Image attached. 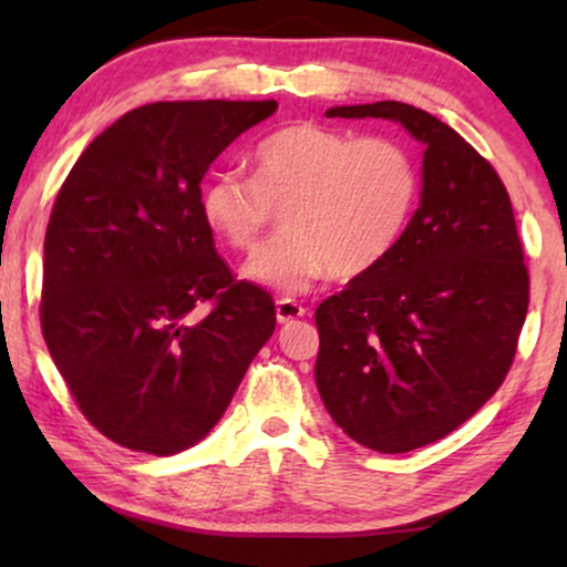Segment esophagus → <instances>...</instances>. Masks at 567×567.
<instances>
[{
  "label": "esophagus",
  "mask_w": 567,
  "mask_h": 567,
  "mask_svg": "<svg viewBox=\"0 0 567 567\" xmlns=\"http://www.w3.org/2000/svg\"><path fill=\"white\" fill-rule=\"evenodd\" d=\"M305 312H307V309L293 299H278L276 301V320L281 324L299 320V317H305Z\"/></svg>",
  "instance_id": "obj_1"
}]
</instances>
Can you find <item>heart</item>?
I'll return each mask as SVG.
<instances>
[{
	"mask_svg": "<svg viewBox=\"0 0 567 567\" xmlns=\"http://www.w3.org/2000/svg\"><path fill=\"white\" fill-rule=\"evenodd\" d=\"M421 198L413 152L392 136L293 123L255 146V177L219 169L204 183L206 227L255 250L281 206L284 231L245 262V276L284 293L317 278H359L390 258Z\"/></svg>",
	"mask_w": 567,
	"mask_h": 567,
	"instance_id": "heart-1",
	"label": "heart"
}]
</instances>
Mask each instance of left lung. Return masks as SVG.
Segmentation results:
<instances>
[{
  "label": "left lung",
  "instance_id": "1",
  "mask_svg": "<svg viewBox=\"0 0 567 567\" xmlns=\"http://www.w3.org/2000/svg\"><path fill=\"white\" fill-rule=\"evenodd\" d=\"M423 144L421 206L390 258L315 312V382L361 446L405 454L470 421L506 379L529 274L498 173L436 115L398 100L330 107Z\"/></svg>",
  "mask_w": 567,
  "mask_h": 567
}]
</instances>
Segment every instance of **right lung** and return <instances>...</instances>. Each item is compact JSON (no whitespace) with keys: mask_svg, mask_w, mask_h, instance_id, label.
<instances>
[{"mask_svg":"<svg viewBox=\"0 0 567 567\" xmlns=\"http://www.w3.org/2000/svg\"><path fill=\"white\" fill-rule=\"evenodd\" d=\"M276 100L152 103L76 159L43 243L41 328L76 405L115 444L169 456L219 423L276 330L198 208L212 162ZM213 307L198 323L192 309Z\"/></svg>","mask_w":567,"mask_h":567,"instance_id":"1","label":"right lung"}]
</instances>
